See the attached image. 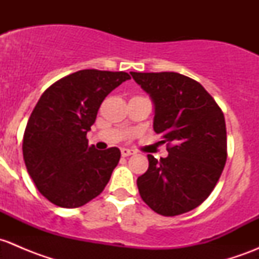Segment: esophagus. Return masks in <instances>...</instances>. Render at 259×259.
<instances>
[{
    "label": "esophagus",
    "instance_id": "34e87169",
    "mask_svg": "<svg viewBox=\"0 0 259 259\" xmlns=\"http://www.w3.org/2000/svg\"><path fill=\"white\" fill-rule=\"evenodd\" d=\"M133 154H135V151L132 150V149H126V148L121 149V155L122 156H129V155H133Z\"/></svg>",
    "mask_w": 259,
    "mask_h": 259
}]
</instances>
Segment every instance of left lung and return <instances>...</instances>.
<instances>
[{"mask_svg":"<svg viewBox=\"0 0 259 259\" xmlns=\"http://www.w3.org/2000/svg\"><path fill=\"white\" fill-rule=\"evenodd\" d=\"M130 74L153 99L154 130L169 153L148 155V170L137 182L140 197L161 215L187 213L209 197L226 165L223 111L198 81L178 72Z\"/></svg>","mask_w":259,"mask_h":259,"instance_id":"1","label":"left lung"}]
</instances>
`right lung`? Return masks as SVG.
Listing matches in <instances>:
<instances>
[{
	"instance_id": "add662e5",
	"label": "right lung",
	"mask_w": 259,
	"mask_h": 259,
	"mask_svg": "<svg viewBox=\"0 0 259 259\" xmlns=\"http://www.w3.org/2000/svg\"><path fill=\"white\" fill-rule=\"evenodd\" d=\"M130 75L80 70L44 91L31 113L22 153L38 192L57 207L77 208L98 197L120 160V150H96L86 134L104 99Z\"/></svg>"
}]
</instances>
